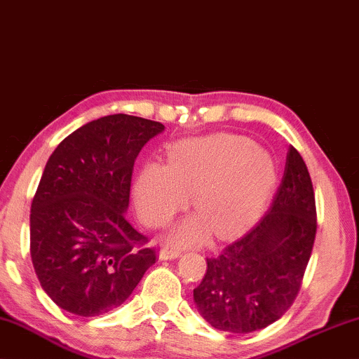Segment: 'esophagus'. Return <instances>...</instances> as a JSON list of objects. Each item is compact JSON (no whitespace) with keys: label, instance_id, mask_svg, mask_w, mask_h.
I'll return each instance as SVG.
<instances>
[{"label":"esophagus","instance_id":"obj_1","mask_svg":"<svg viewBox=\"0 0 359 359\" xmlns=\"http://www.w3.org/2000/svg\"><path fill=\"white\" fill-rule=\"evenodd\" d=\"M182 250L180 249H174V247H164V249H161L159 252V259L161 260H174L180 257Z\"/></svg>","mask_w":359,"mask_h":359}]
</instances>
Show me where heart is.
I'll use <instances>...</instances> for the list:
<instances>
[{"instance_id":"1","label":"heart","mask_w":359,"mask_h":359,"mask_svg":"<svg viewBox=\"0 0 359 359\" xmlns=\"http://www.w3.org/2000/svg\"><path fill=\"white\" fill-rule=\"evenodd\" d=\"M275 180L270 154L234 135L187 138L170 146L168 165L149 163L133 185L140 219L163 228L189 203L196 215L170 231L172 244H195L208 231L228 236L257 215Z\"/></svg>"}]
</instances>
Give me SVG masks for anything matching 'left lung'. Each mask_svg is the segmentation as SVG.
<instances>
[{"instance_id": "8db88e82", "label": "left lung", "mask_w": 359, "mask_h": 359, "mask_svg": "<svg viewBox=\"0 0 359 359\" xmlns=\"http://www.w3.org/2000/svg\"><path fill=\"white\" fill-rule=\"evenodd\" d=\"M309 170L290 146L273 203L247 234L206 259L194 290L200 314L215 329L250 333L278 320L299 292L317 231Z\"/></svg>"}]
</instances>
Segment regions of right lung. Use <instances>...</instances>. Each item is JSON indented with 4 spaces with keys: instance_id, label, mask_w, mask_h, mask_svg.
<instances>
[{
    "instance_id": "obj_1",
    "label": "right lung",
    "mask_w": 359,
    "mask_h": 359,
    "mask_svg": "<svg viewBox=\"0 0 359 359\" xmlns=\"http://www.w3.org/2000/svg\"><path fill=\"white\" fill-rule=\"evenodd\" d=\"M164 125L115 114L68 135L45 165L30 206V257L55 304L102 316L128 299L156 250L127 219L140 151Z\"/></svg>"
}]
</instances>
